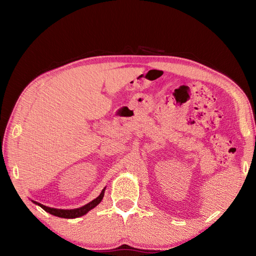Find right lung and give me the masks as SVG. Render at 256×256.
<instances>
[{
	"mask_svg": "<svg viewBox=\"0 0 256 256\" xmlns=\"http://www.w3.org/2000/svg\"><path fill=\"white\" fill-rule=\"evenodd\" d=\"M104 194V189L102 191V193H100V196L98 198H96L95 200H92L90 203L84 205L80 208H76V209H56V208L47 207V206H44V205L40 204L37 202H34V203L40 205L44 209V210H46L53 216H60V218H66V219H74V218H78V216H81L85 214H88L90 209L96 207L100 202H102Z\"/></svg>",
	"mask_w": 256,
	"mask_h": 256,
	"instance_id": "right-lung-1",
	"label": "right lung"
}]
</instances>
